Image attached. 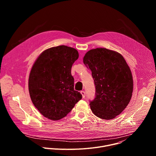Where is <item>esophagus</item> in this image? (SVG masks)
<instances>
[{
	"label": "esophagus",
	"mask_w": 156,
	"mask_h": 156,
	"mask_svg": "<svg viewBox=\"0 0 156 156\" xmlns=\"http://www.w3.org/2000/svg\"><path fill=\"white\" fill-rule=\"evenodd\" d=\"M80 93L81 94L83 98H85V96H86V93H85V92H84V91H81L80 92Z\"/></svg>",
	"instance_id": "obj_1"
}]
</instances>
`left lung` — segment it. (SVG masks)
Segmentation results:
<instances>
[{
  "label": "left lung",
  "instance_id": "obj_1",
  "mask_svg": "<svg viewBox=\"0 0 156 156\" xmlns=\"http://www.w3.org/2000/svg\"><path fill=\"white\" fill-rule=\"evenodd\" d=\"M83 63L92 72L96 87L90 107L98 117L110 120L129 104L133 90L132 74L123 57L114 51L96 48L86 52Z\"/></svg>",
  "mask_w": 156,
  "mask_h": 156
}]
</instances>
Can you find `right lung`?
I'll return each instance as SVG.
<instances>
[{
  "label": "right lung",
  "mask_w": 156,
  "mask_h": 156,
  "mask_svg": "<svg viewBox=\"0 0 156 156\" xmlns=\"http://www.w3.org/2000/svg\"><path fill=\"white\" fill-rule=\"evenodd\" d=\"M78 57L77 50L62 45L45 50L33 64L29 93L34 105L44 117L58 120L81 99L82 95L74 90L71 74L72 65Z\"/></svg>",
  "instance_id": "1"
}]
</instances>
